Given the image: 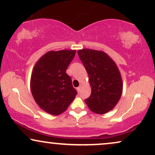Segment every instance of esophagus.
Masks as SVG:
<instances>
[{"label": "esophagus", "mask_w": 155, "mask_h": 155, "mask_svg": "<svg viewBox=\"0 0 155 155\" xmlns=\"http://www.w3.org/2000/svg\"><path fill=\"white\" fill-rule=\"evenodd\" d=\"M81 86H80V87H79L77 88V91L78 92H80V91H81Z\"/></svg>", "instance_id": "esophagus-1"}]
</instances>
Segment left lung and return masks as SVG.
Returning a JSON list of instances; mask_svg holds the SVG:
<instances>
[{
	"mask_svg": "<svg viewBox=\"0 0 155 155\" xmlns=\"http://www.w3.org/2000/svg\"><path fill=\"white\" fill-rule=\"evenodd\" d=\"M87 70L91 94L85 102L90 110L103 114L117 105L122 94V79L115 62L102 51L89 48L78 51Z\"/></svg>",
	"mask_w": 155,
	"mask_h": 155,
	"instance_id": "1",
	"label": "left lung"
}]
</instances>
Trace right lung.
<instances>
[{"mask_svg": "<svg viewBox=\"0 0 155 155\" xmlns=\"http://www.w3.org/2000/svg\"><path fill=\"white\" fill-rule=\"evenodd\" d=\"M76 50L47 52L34 66L31 78L33 97L40 108L52 115L67 109L77 94L71 79L66 73Z\"/></svg>", "mask_w": 155, "mask_h": 155, "instance_id": "1", "label": "right lung"}]
</instances>
